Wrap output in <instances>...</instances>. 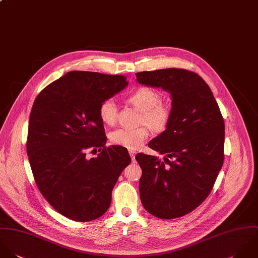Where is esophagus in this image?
Listing matches in <instances>:
<instances>
[{"mask_svg":"<svg viewBox=\"0 0 258 258\" xmlns=\"http://www.w3.org/2000/svg\"><path fill=\"white\" fill-rule=\"evenodd\" d=\"M130 155H131V157H132V160L133 161H135V159H136V152H134V151H132V150H130Z\"/></svg>","mask_w":258,"mask_h":258,"instance_id":"1","label":"esophagus"}]
</instances>
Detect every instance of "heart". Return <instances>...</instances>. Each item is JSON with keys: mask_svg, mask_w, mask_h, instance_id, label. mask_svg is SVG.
<instances>
[{"mask_svg": "<svg viewBox=\"0 0 258 258\" xmlns=\"http://www.w3.org/2000/svg\"><path fill=\"white\" fill-rule=\"evenodd\" d=\"M136 108L142 111L141 122L147 124L155 132H162L167 126L171 110L170 107L160 103L159 94L148 87L135 91L127 99ZM100 117L104 123L111 125L116 120V104L112 100H105L99 108ZM149 136L147 126L137 128H116L109 134L112 144L130 150L141 148Z\"/></svg>", "mask_w": 258, "mask_h": 258, "instance_id": "b5f03b06", "label": "heart"}]
</instances>
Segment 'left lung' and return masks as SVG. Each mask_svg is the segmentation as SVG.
Listing matches in <instances>:
<instances>
[{
    "mask_svg": "<svg viewBox=\"0 0 258 258\" xmlns=\"http://www.w3.org/2000/svg\"><path fill=\"white\" fill-rule=\"evenodd\" d=\"M136 76L141 85L161 88L171 97L169 122L149 144L165 155L164 160L136 156L143 170L141 201L158 218L180 217L201 206L212 189L223 164L224 121L210 88L198 74L163 69Z\"/></svg>",
    "mask_w": 258,
    "mask_h": 258,
    "instance_id": "left-lung-1",
    "label": "left lung"
}]
</instances>
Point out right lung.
Segmentation results:
<instances>
[{"label":"right lung","instance_id":"1","mask_svg":"<svg viewBox=\"0 0 258 258\" xmlns=\"http://www.w3.org/2000/svg\"><path fill=\"white\" fill-rule=\"evenodd\" d=\"M125 77L72 71L36 98L29 120L27 154L35 181L48 203L76 221L107 210L111 191L131 163L127 150L104 147L99 108L127 86ZM100 154L87 159L85 150Z\"/></svg>","mask_w":258,"mask_h":258}]
</instances>
